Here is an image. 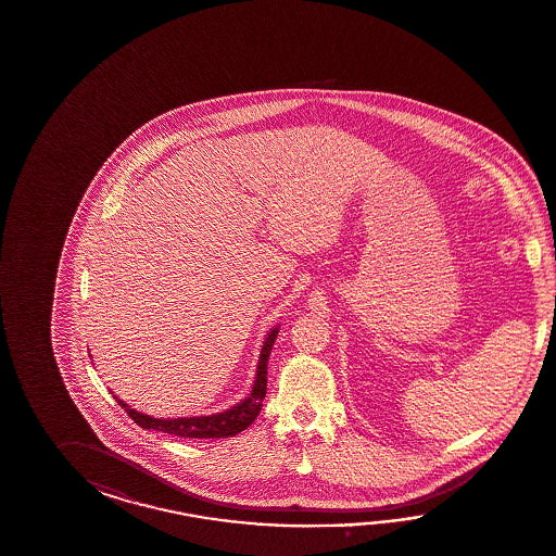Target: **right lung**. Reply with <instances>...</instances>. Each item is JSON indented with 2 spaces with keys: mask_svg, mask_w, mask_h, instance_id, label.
Wrapping results in <instances>:
<instances>
[{
  "mask_svg": "<svg viewBox=\"0 0 556 556\" xmlns=\"http://www.w3.org/2000/svg\"><path fill=\"white\" fill-rule=\"evenodd\" d=\"M276 334H278V328L271 330L268 338H266V342H264V346H262L258 375H256L252 394L244 402L236 404L226 413L162 420V418H152L148 414L129 408L128 404L119 401V399H116L117 404L128 413L129 418L138 427L148 428V430L166 432V434L180 437V439H228V437H236L238 432H242V430L250 427L262 410V401L266 396V387H268V358H270V350L274 346Z\"/></svg>",
  "mask_w": 556,
  "mask_h": 556,
  "instance_id": "add662e5",
  "label": "right lung"
}]
</instances>
